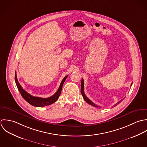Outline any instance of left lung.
I'll return each mask as SVG.
<instances>
[{"label":"left lung","instance_id":"left-lung-1","mask_svg":"<svg viewBox=\"0 0 147 147\" xmlns=\"http://www.w3.org/2000/svg\"><path fill=\"white\" fill-rule=\"evenodd\" d=\"M132 83L131 84V86H132ZM81 94H82V96L84 97V99L85 100V101L89 104V105H91V106H94V107H96V108H98V107H100V106H97V105H96L95 103H94L91 100H90L89 99H88V98L86 96V95L85 94V92H84V80H83V78L82 79V81H81ZM123 99H122V100H119L117 103L114 106H117V105H119L121 102V100H123Z\"/></svg>","mask_w":147,"mask_h":147}]
</instances>
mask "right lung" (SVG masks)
Instances as JSON below:
<instances>
[{"label":"right lung","mask_w":147,"mask_h":147,"mask_svg":"<svg viewBox=\"0 0 147 147\" xmlns=\"http://www.w3.org/2000/svg\"><path fill=\"white\" fill-rule=\"evenodd\" d=\"M67 77V76H65L64 77V78L62 80L57 92L52 96H51L49 98H47L34 96L30 95L29 93H28L27 91H26L18 82V80L17 78V76H16V72H15V82H16V86L18 87V88L20 94L22 95L23 98L28 103H29L30 105H31L32 106H33L35 107H44L45 106H48L51 104H53V103H55V102L57 101V100L59 99V96L61 94V92L62 90L63 84L64 82L65 81Z\"/></svg>","instance_id":"obj_1"}]
</instances>
